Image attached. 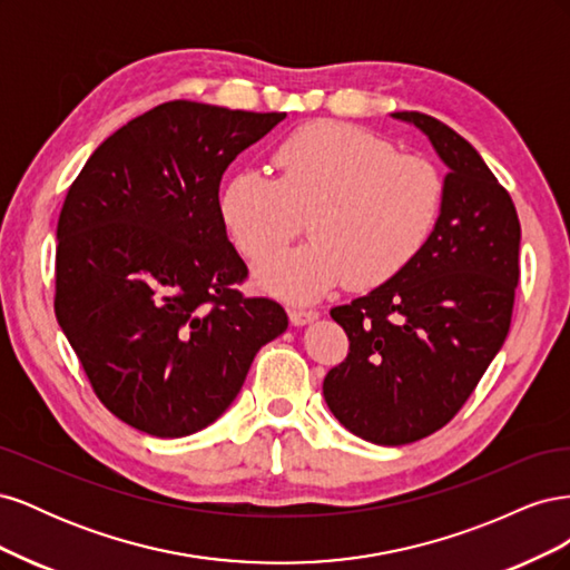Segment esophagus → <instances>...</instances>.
<instances>
[{"label":"esophagus","mask_w":570,"mask_h":570,"mask_svg":"<svg viewBox=\"0 0 570 570\" xmlns=\"http://www.w3.org/2000/svg\"><path fill=\"white\" fill-rule=\"evenodd\" d=\"M316 318H318L316 308H297V306L289 308V321L295 325H306V323H312Z\"/></svg>","instance_id":"esophagus-1"}]
</instances>
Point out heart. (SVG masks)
I'll use <instances>...</instances> for the list:
<instances>
[{
	"label": "heart",
	"mask_w": 570,
	"mask_h": 570,
	"mask_svg": "<svg viewBox=\"0 0 570 570\" xmlns=\"http://www.w3.org/2000/svg\"><path fill=\"white\" fill-rule=\"evenodd\" d=\"M273 166L275 178L243 168L223 183L218 218L249 262L283 252L306 218L312 243L258 268L281 297L308 302L344 281L352 289L383 285L416 262L440 226V168L358 126H302L275 147Z\"/></svg>",
	"instance_id": "1"
}]
</instances>
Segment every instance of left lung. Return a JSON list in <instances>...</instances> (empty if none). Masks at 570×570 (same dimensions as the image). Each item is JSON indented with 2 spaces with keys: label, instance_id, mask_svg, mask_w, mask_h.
<instances>
[{
  "label": "left lung",
  "instance_id": "8db88e82",
  "mask_svg": "<svg viewBox=\"0 0 570 570\" xmlns=\"http://www.w3.org/2000/svg\"><path fill=\"white\" fill-rule=\"evenodd\" d=\"M394 116L450 166L440 226L409 268L331 308L350 352L323 381L335 419L387 446L433 435L469 402L507 340L521 275L519 214L480 154L433 116Z\"/></svg>",
  "mask_w": 570,
  "mask_h": 570
}]
</instances>
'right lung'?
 <instances>
[{
	"label": "right lung",
	"mask_w": 570,
	"mask_h": 570,
	"mask_svg": "<svg viewBox=\"0 0 570 570\" xmlns=\"http://www.w3.org/2000/svg\"><path fill=\"white\" fill-rule=\"evenodd\" d=\"M283 111L174 99L101 142L63 199L55 314L97 400L154 438L214 423L285 308L245 297L247 266L218 218L239 151Z\"/></svg>",
	"instance_id": "right-lung-1"
}]
</instances>
